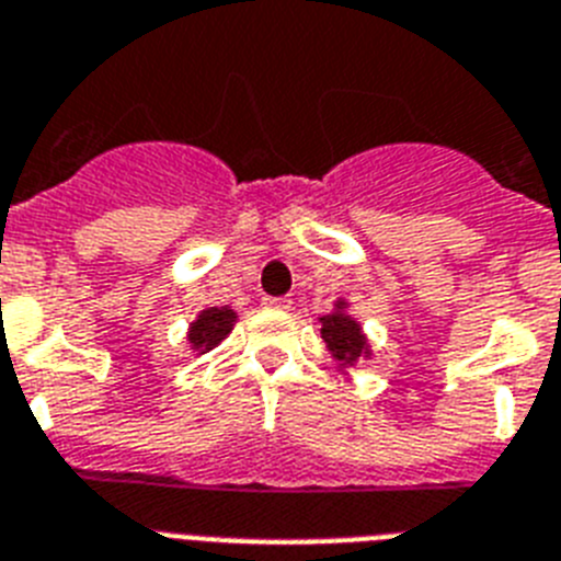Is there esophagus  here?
Masks as SVG:
<instances>
[{
  "label": "esophagus",
  "instance_id": "obj_1",
  "mask_svg": "<svg viewBox=\"0 0 561 561\" xmlns=\"http://www.w3.org/2000/svg\"><path fill=\"white\" fill-rule=\"evenodd\" d=\"M262 305H265L267 310H290V299H273V296H265V299H262Z\"/></svg>",
  "mask_w": 561,
  "mask_h": 561
}]
</instances>
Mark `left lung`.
Returning a JSON list of instances; mask_svg holds the SVG:
<instances>
[{"mask_svg": "<svg viewBox=\"0 0 561 561\" xmlns=\"http://www.w3.org/2000/svg\"><path fill=\"white\" fill-rule=\"evenodd\" d=\"M319 328H322V342L331 353L339 374L351 376L356 365L374 359V345H370L368 333H365L359 319L351 313V302L345 296H339L333 302L331 313L319 317Z\"/></svg>", "mask_w": 561, "mask_h": 561, "instance_id": "8db88e82", "label": "left lung"}]
</instances>
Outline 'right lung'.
<instances>
[{"instance_id":"add662e5","label":"right lung","mask_w":561,"mask_h":561,"mask_svg":"<svg viewBox=\"0 0 561 561\" xmlns=\"http://www.w3.org/2000/svg\"><path fill=\"white\" fill-rule=\"evenodd\" d=\"M237 322H239V313L230 308V305L199 310L196 319L187 324V333H185V342L187 347H191L193 356H202V353H210L214 347L222 345Z\"/></svg>"}]
</instances>
